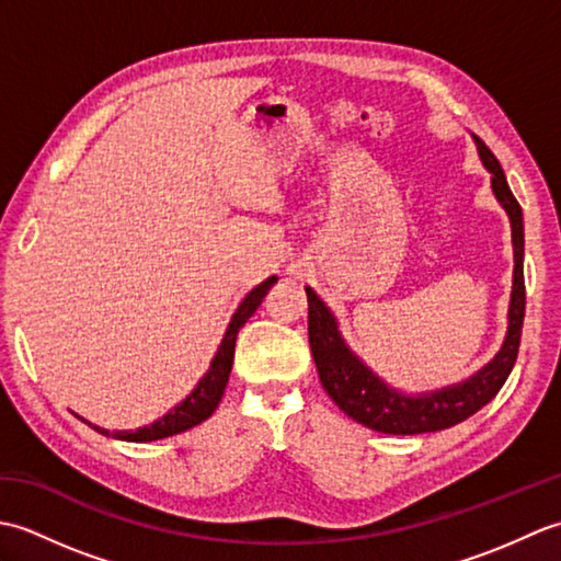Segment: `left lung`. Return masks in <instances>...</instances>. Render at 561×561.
Wrapping results in <instances>:
<instances>
[{"label":"left lung","instance_id":"obj_1","mask_svg":"<svg viewBox=\"0 0 561 561\" xmlns=\"http://www.w3.org/2000/svg\"><path fill=\"white\" fill-rule=\"evenodd\" d=\"M480 149L482 163L492 171V187L496 199L502 202L514 231V294L508 308V335L502 352L486 364L478 376H472L456 388L436 390L420 398H404L390 390L383 380L376 378L368 368L356 359L342 342L335 320H332L325 304L318 299L313 289L308 294V342H311L313 362L318 366L320 383L337 408L374 432L380 434H426L440 428L456 426L468 420L490 402L511 374L516 364L523 313H526V282H523V214L518 199L511 193L506 175L496 157L480 137H474Z\"/></svg>","mask_w":561,"mask_h":561}]
</instances>
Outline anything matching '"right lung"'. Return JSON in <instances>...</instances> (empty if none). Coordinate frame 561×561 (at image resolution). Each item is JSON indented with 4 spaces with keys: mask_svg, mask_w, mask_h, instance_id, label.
<instances>
[{
    "mask_svg": "<svg viewBox=\"0 0 561 561\" xmlns=\"http://www.w3.org/2000/svg\"><path fill=\"white\" fill-rule=\"evenodd\" d=\"M274 282H277V277H267L265 282L257 284V287L245 296L241 306H238V311L233 313L231 323H229V330H226V335L221 340V347H219L217 356L211 359L209 371L199 378L197 388L190 392V396L181 404H178V408H173L169 414H163L161 420H157L149 426L135 428V432H113V438L137 440V444H145V440H157V438L181 434V432H185V428H193L195 424L205 422L207 416H211V412L217 410V404L224 396L226 383H229L238 330H241L245 320L255 313V308L260 306L262 296H265V291L272 287ZM93 428L101 432L103 436H108L105 428H101V426H93Z\"/></svg>",
    "mask_w": 561,
    "mask_h": 561,
    "instance_id": "1",
    "label": "right lung"
}]
</instances>
